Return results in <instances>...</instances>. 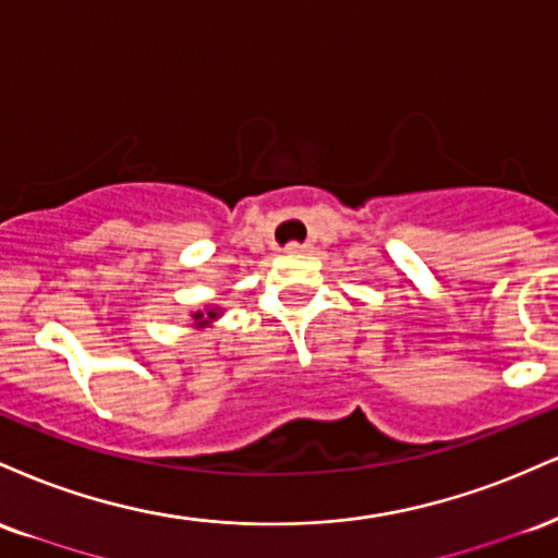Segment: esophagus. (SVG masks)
<instances>
[{
    "label": "esophagus",
    "instance_id": "esophagus-1",
    "mask_svg": "<svg viewBox=\"0 0 558 558\" xmlns=\"http://www.w3.org/2000/svg\"><path fill=\"white\" fill-rule=\"evenodd\" d=\"M284 251L292 253V255H298V253H307V251H311V245H305V242H290V245H287Z\"/></svg>",
    "mask_w": 558,
    "mask_h": 558
}]
</instances>
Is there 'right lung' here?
Instances as JSON below:
<instances>
[{"label": "right lung", "instance_id": "add662e5", "mask_svg": "<svg viewBox=\"0 0 558 558\" xmlns=\"http://www.w3.org/2000/svg\"><path fill=\"white\" fill-rule=\"evenodd\" d=\"M225 313V307L219 305H206L201 307V311H190V318H193V329H206V326H211L216 318Z\"/></svg>", "mask_w": 558, "mask_h": 558}]
</instances>
